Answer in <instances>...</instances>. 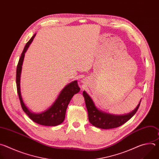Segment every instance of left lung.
Returning a JSON list of instances; mask_svg holds the SVG:
<instances>
[{
  "mask_svg": "<svg viewBox=\"0 0 159 159\" xmlns=\"http://www.w3.org/2000/svg\"><path fill=\"white\" fill-rule=\"evenodd\" d=\"M83 96L88 112L89 122L93 126L101 129L115 128L125 123L137 112L141 102L140 100L135 109L128 114L116 115L106 112L98 109L92 98L85 91L83 92Z\"/></svg>",
  "mask_w": 159,
  "mask_h": 159,
  "instance_id": "obj_1",
  "label": "left lung"
}]
</instances>
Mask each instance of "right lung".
Returning a JSON list of instances; mask_svg holds the SVG:
<instances>
[{
  "label": "right lung",
  "instance_id": "right-lung-1",
  "mask_svg": "<svg viewBox=\"0 0 159 159\" xmlns=\"http://www.w3.org/2000/svg\"><path fill=\"white\" fill-rule=\"evenodd\" d=\"M36 34H34L30 41L25 45V48L21 53L16 70V84L17 90L21 104V107L26 115L34 122L43 126H57L63 123L65 118L66 110L73 96L80 91V87L78 85L77 80L71 82L67 84L60 93L58 96L47 110L40 113L33 112L25 104L20 92V75L22 71V66L23 63L25 53L26 52L30 45L33 41Z\"/></svg>",
  "mask_w": 159,
  "mask_h": 159
}]
</instances>
